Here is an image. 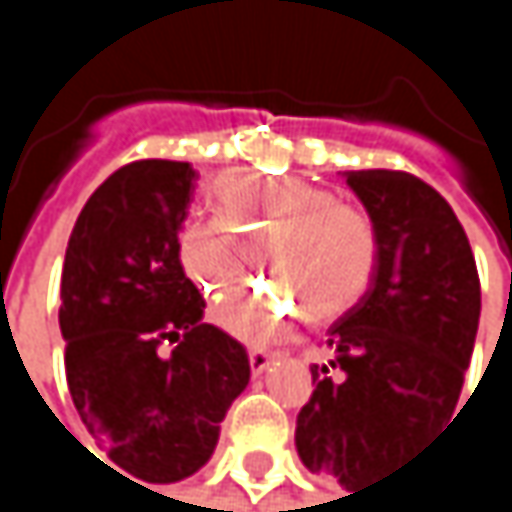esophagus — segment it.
<instances>
[{
    "label": "esophagus",
    "mask_w": 512,
    "mask_h": 512,
    "mask_svg": "<svg viewBox=\"0 0 512 512\" xmlns=\"http://www.w3.org/2000/svg\"><path fill=\"white\" fill-rule=\"evenodd\" d=\"M275 358H278V353H269V350H260V347H255V350L249 353V361H252V370H255V373H263Z\"/></svg>",
    "instance_id": "34e87169"
}]
</instances>
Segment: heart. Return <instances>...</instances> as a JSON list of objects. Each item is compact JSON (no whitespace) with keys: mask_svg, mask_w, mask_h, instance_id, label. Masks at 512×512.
Here are the masks:
<instances>
[{"mask_svg":"<svg viewBox=\"0 0 512 512\" xmlns=\"http://www.w3.org/2000/svg\"><path fill=\"white\" fill-rule=\"evenodd\" d=\"M219 219L189 222L177 234V263L210 305L234 299L263 249L286 290L272 287L228 308L222 323L266 341L299 311L323 326L356 308L379 269L382 240L373 216L338 192L302 177L228 171L213 183ZM300 308L296 309L295 305Z\"/></svg>","mask_w":512,"mask_h":512,"instance_id":"b5f03b06","label":"heart"}]
</instances>
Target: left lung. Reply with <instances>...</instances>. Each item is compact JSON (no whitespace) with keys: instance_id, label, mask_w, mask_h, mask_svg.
I'll return each mask as SVG.
<instances>
[{"instance_id":"left-lung-1","label":"left lung","mask_w":512,"mask_h":512,"mask_svg":"<svg viewBox=\"0 0 512 512\" xmlns=\"http://www.w3.org/2000/svg\"><path fill=\"white\" fill-rule=\"evenodd\" d=\"M382 240L370 290L326 338L314 394L296 415L308 471L350 495L379 483L460 400L480 320V278L451 204L421 177L350 171Z\"/></svg>"}]
</instances>
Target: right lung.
<instances>
[{
	"mask_svg": "<svg viewBox=\"0 0 512 512\" xmlns=\"http://www.w3.org/2000/svg\"><path fill=\"white\" fill-rule=\"evenodd\" d=\"M192 189L189 162L118 168L82 207L61 266L73 406L109 460L145 483L183 480L213 457L252 373L237 338L201 323L204 296L177 263Z\"/></svg>",
	"mask_w": 512,
	"mask_h": 512,
	"instance_id": "obj_1",
	"label": "right lung"
}]
</instances>
